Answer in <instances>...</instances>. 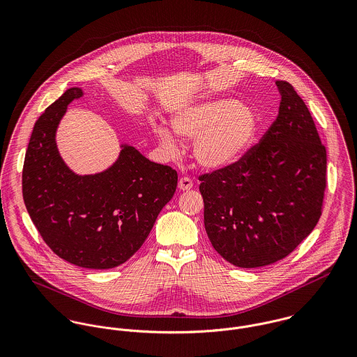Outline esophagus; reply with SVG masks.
I'll return each instance as SVG.
<instances>
[{"mask_svg": "<svg viewBox=\"0 0 357 357\" xmlns=\"http://www.w3.org/2000/svg\"><path fill=\"white\" fill-rule=\"evenodd\" d=\"M194 187V183H192V180L190 178V177H181L180 180H178V188L181 190V191H188V190H191Z\"/></svg>", "mask_w": 357, "mask_h": 357, "instance_id": "esophagus-1", "label": "esophagus"}]
</instances>
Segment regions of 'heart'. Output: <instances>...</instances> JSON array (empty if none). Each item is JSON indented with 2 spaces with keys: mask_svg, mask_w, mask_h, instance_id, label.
I'll list each match as a JSON object with an SVG mask.
<instances>
[{
  "mask_svg": "<svg viewBox=\"0 0 357 357\" xmlns=\"http://www.w3.org/2000/svg\"><path fill=\"white\" fill-rule=\"evenodd\" d=\"M177 136L194 140V156L207 169H222L239 160L250 149L258 129L255 112L232 98L192 102L172 116ZM159 144L174 151L177 142L166 128L156 129Z\"/></svg>",
  "mask_w": 357,
  "mask_h": 357,
  "instance_id": "obj_1",
  "label": "heart"
}]
</instances>
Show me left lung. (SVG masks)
I'll list each match as a JSON object with an SVG mask.
<instances>
[{"label":"left lung","instance_id":"obj_1","mask_svg":"<svg viewBox=\"0 0 357 357\" xmlns=\"http://www.w3.org/2000/svg\"><path fill=\"white\" fill-rule=\"evenodd\" d=\"M279 115L235 163L199 176L204 228L214 250L241 268L290 255L316 227L327 153L304 100L276 81Z\"/></svg>","mask_w":357,"mask_h":357}]
</instances>
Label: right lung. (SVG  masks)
Instances as JSON below:
<instances>
[{"label":"right lung","mask_w":357,"mask_h":357,"mask_svg":"<svg viewBox=\"0 0 357 357\" xmlns=\"http://www.w3.org/2000/svg\"><path fill=\"white\" fill-rule=\"evenodd\" d=\"M84 95L67 89L34 125L23 165L26 208L54 255L88 269L115 268L135 255L176 192L177 172L129 144L96 174H75L61 159L56 130L67 105Z\"/></svg>","instance_id":"1"}]
</instances>
